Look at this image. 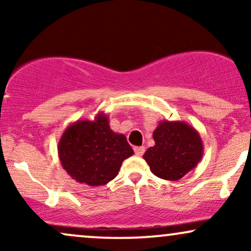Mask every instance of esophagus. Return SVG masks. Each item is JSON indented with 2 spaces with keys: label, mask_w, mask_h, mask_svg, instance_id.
Returning a JSON list of instances; mask_svg holds the SVG:
<instances>
[{
  "label": "esophagus",
  "mask_w": 251,
  "mask_h": 251,
  "mask_svg": "<svg viewBox=\"0 0 251 251\" xmlns=\"http://www.w3.org/2000/svg\"><path fill=\"white\" fill-rule=\"evenodd\" d=\"M144 152H145V148L144 146H135L134 148V153L137 155H143Z\"/></svg>",
  "instance_id": "esophagus-1"
}]
</instances>
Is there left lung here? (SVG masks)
<instances>
[{
    "label": "left lung",
    "instance_id": "left-lung-1",
    "mask_svg": "<svg viewBox=\"0 0 251 251\" xmlns=\"http://www.w3.org/2000/svg\"><path fill=\"white\" fill-rule=\"evenodd\" d=\"M154 146L143 158L152 174L176 181L197 166L203 157V142L198 131L184 122L163 120L153 131Z\"/></svg>",
    "mask_w": 251,
    "mask_h": 251
}]
</instances>
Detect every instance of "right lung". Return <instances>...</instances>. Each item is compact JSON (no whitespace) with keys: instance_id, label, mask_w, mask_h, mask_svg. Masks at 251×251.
<instances>
[{"instance_id":"1","label":"right lung","mask_w":251,"mask_h":251,"mask_svg":"<svg viewBox=\"0 0 251 251\" xmlns=\"http://www.w3.org/2000/svg\"><path fill=\"white\" fill-rule=\"evenodd\" d=\"M57 153L62 168L77 183L100 186L114 179L134 152L125 135L112 131L108 117L98 113L94 120L71 124L60 138Z\"/></svg>"}]
</instances>
